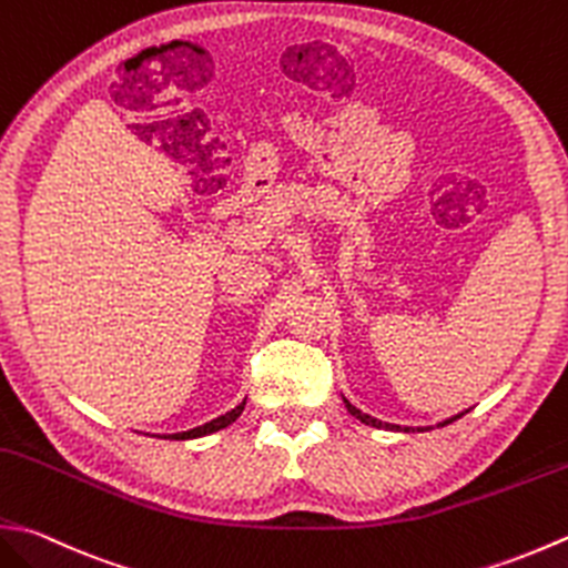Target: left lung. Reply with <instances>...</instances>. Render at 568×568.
Wrapping results in <instances>:
<instances>
[{"mask_svg":"<svg viewBox=\"0 0 568 568\" xmlns=\"http://www.w3.org/2000/svg\"><path fill=\"white\" fill-rule=\"evenodd\" d=\"M344 406H347V410H349V414H352L354 418H359L362 424H366V426H374V428H388V430H406V433L410 430L408 426H406V428H402V426H394V424H382L379 418H374V416H369V414H362V410H359L357 406H352V404L347 402V398H344ZM465 414H468V410H463V414L453 416V418H446V420H443V424H438V426H448V424H453L455 418H460V416H465ZM418 430H428V428H418Z\"/></svg>","mask_w":568,"mask_h":568,"instance_id":"8db88e82","label":"left lung"}]
</instances>
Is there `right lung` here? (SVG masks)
Returning <instances> with one entry per match:
<instances>
[{
  "instance_id": "add662e5",
  "label": "right lung",
  "mask_w": 568,
  "mask_h": 568,
  "mask_svg": "<svg viewBox=\"0 0 568 568\" xmlns=\"http://www.w3.org/2000/svg\"><path fill=\"white\" fill-rule=\"evenodd\" d=\"M243 406H246V398H243V402H241L236 408L226 410L224 416H219V418H214V420H209V424H204V426H196V428H192V430H182V433H170V436H158V438L189 440V438H202V436H209V433H216V430H221V428L231 426L233 420H236V418L243 414Z\"/></svg>"
}]
</instances>
